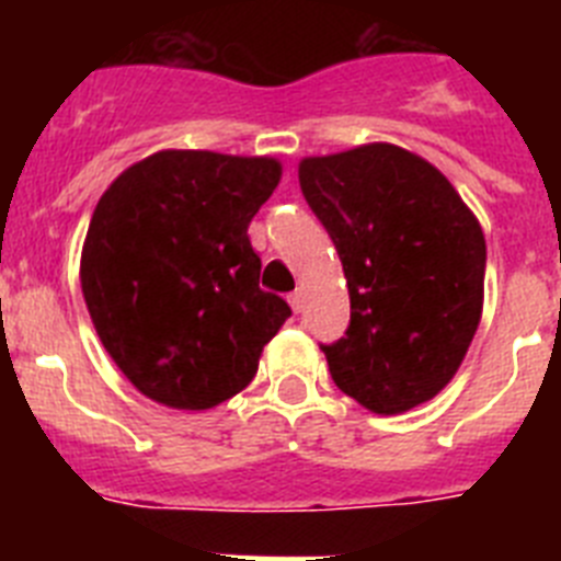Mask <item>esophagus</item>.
<instances>
[{
  "label": "esophagus",
  "instance_id": "obj_1",
  "mask_svg": "<svg viewBox=\"0 0 561 561\" xmlns=\"http://www.w3.org/2000/svg\"><path fill=\"white\" fill-rule=\"evenodd\" d=\"M304 304H306V295H304V291H300V289L291 291V295H289V306H291V309H295V311H304Z\"/></svg>",
  "mask_w": 561,
  "mask_h": 561
}]
</instances>
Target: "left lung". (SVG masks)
Returning <instances> with one entry per match:
<instances>
[{
    "mask_svg": "<svg viewBox=\"0 0 561 561\" xmlns=\"http://www.w3.org/2000/svg\"><path fill=\"white\" fill-rule=\"evenodd\" d=\"M348 280L345 336L320 345L342 393L404 413L447 388L483 311L485 238L438 168L388 142L300 162Z\"/></svg>",
    "mask_w": 561,
    "mask_h": 561,
    "instance_id": "8db88e82",
    "label": "left lung"
}]
</instances>
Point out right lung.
<instances>
[{
  "label": "right lung",
  "mask_w": 561,
  "mask_h": 561,
  "mask_svg": "<svg viewBox=\"0 0 561 561\" xmlns=\"http://www.w3.org/2000/svg\"><path fill=\"white\" fill-rule=\"evenodd\" d=\"M280 180L270 157L160 151L123 171L89 221L81 289L134 388L176 410L244 390L291 317L257 286L247 227Z\"/></svg>",
  "instance_id": "add662e5"
}]
</instances>
